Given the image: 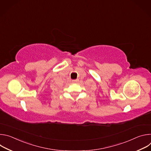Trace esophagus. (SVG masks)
<instances>
[{
  "label": "esophagus",
  "instance_id": "1",
  "mask_svg": "<svg viewBox=\"0 0 151 151\" xmlns=\"http://www.w3.org/2000/svg\"><path fill=\"white\" fill-rule=\"evenodd\" d=\"M73 83H77L78 81H79V79H73L72 81Z\"/></svg>",
  "mask_w": 151,
  "mask_h": 151
}]
</instances>
